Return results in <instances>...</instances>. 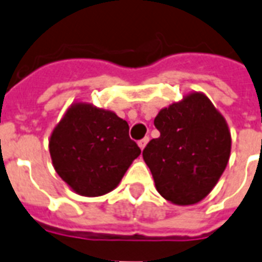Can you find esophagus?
I'll return each instance as SVG.
<instances>
[{
	"label": "esophagus",
	"instance_id": "obj_1",
	"mask_svg": "<svg viewBox=\"0 0 262 262\" xmlns=\"http://www.w3.org/2000/svg\"><path fill=\"white\" fill-rule=\"evenodd\" d=\"M148 141H149V137H144L142 140H140V141H138V146L141 148V150L145 148L146 144H148Z\"/></svg>",
	"mask_w": 262,
	"mask_h": 262
}]
</instances>
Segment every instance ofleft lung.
<instances>
[{
  "label": "left lung",
  "mask_w": 262,
  "mask_h": 262,
  "mask_svg": "<svg viewBox=\"0 0 262 262\" xmlns=\"http://www.w3.org/2000/svg\"><path fill=\"white\" fill-rule=\"evenodd\" d=\"M160 137L148 142L142 157L156 190L178 206L205 199L221 179L231 150L225 117L201 91L184 95L159 112Z\"/></svg>",
  "instance_id": "1"
}]
</instances>
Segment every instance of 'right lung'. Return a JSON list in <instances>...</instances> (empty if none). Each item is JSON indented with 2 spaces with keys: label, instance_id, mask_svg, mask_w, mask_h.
<instances>
[{
  "label": "right lung",
  "instance_id": "add662e5",
  "mask_svg": "<svg viewBox=\"0 0 262 262\" xmlns=\"http://www.w3.org/2000/svg\"><path fill=\"white\" fill-rule=\"evenodd\" d=\"M55 171L82 196H101L116 188L141 153L129 125L112 110L74 102L51 133Z\"/></svg>",
  "mask_w": 262,
  "mask_h": 262
}]
</instances>
